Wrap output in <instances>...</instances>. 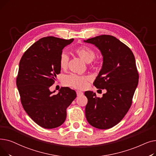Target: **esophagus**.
<instances>
[{
	"label": "esophagus",
	"instance_id": "obj_1",
	"mask_svg": "<svg viewBox=\"0 0 156 156\" xmlns=\"http://www.w3.org/2000/svg\"><path fill=\"white\" fill-rule=\"evenodd\" d=\"M76 94H77V96H80V95H83V93L82 92H81V91L77 90L76 91Z\"/></svg>",
	"mask_w": 156,
	"mask_h": 156
}]
</instances>
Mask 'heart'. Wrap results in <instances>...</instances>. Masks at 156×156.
<instances>
[{"label":"heart","mask_w":156,"mask_h":156,"mask_svg":"<svg viewBox=\"0 0 156 156\" xmlns=\"http://www.w3.org/2000/svg\"><path fill=\"white\" fill-rule=\"evenodd\" d=\"M75 52L87 62H92L95 56V53L93 49L86 46H81L76 48L75 49ZM68 61L69 57L67 54L62 52L59 58L60 67L62 69L66 68ZM89 80V77L87 76H81L75 73H71L64 77L63 83L65 85L78 89H83L87 87Z\"/></svg>","instance_id":"b5f03b06"}]
</instances>
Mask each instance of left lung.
<instances>
[{"instance_id":"left-lung-1","label":"left lung","mask_w":156,"mask_h":156,"mask_svg":"<svg viewBox=\"0 0 156 156\" xmlns=\"http://www.w3.org/2000/svg\"><path fill=\"white\" fill-rule=\"evenodd\" d=\"M99 48L103 57L102 68L94 85L105 89L101 98L87 91L85 116L92 126L105 129L116 125L128 111L138 83L135 56L130 48L111 35H103L84 40Z\"/></svg>"}]
</instances>
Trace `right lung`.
Listing matches in <instances>:
<instances>
[{
	"mask_svg": "<svg viewBox=\"0 0 156 156\" xmlns=\"http://www.w3.org/2000/svg\"><path fill=\"white\" fill-rule=\"evenodd\" d=\"M54 37L39 39L24 53L19 64L16 85L23 107L37 125L47 129L61 126L66 109L76 97V92L61 87L59 92L49 88L61 72L62 49L73 42Z\"/></svg>",
	"mask_w": 156,
	"mask_h": 156,
	"instance_id": "add662e5",
	"label": "right lung"
}]
</instances>
